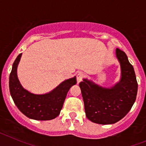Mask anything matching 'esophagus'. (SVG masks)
<instances>
[{
  "label": "esophagus",
  "instance_id": "34e87169",
  "mask_svg": "<svg viewBox=\"0 0 146 146\" xmlns=\"http://www.w3.org/2000/svg\"><path fill=\"white\" fill-rule=\"evenodd\" d=\"M82 77H83V74L81 72H78L77 74V83H80L81 81L82 80Z\"/></svg>",
  "mask_w": 146,
  "mask_h": 146
}]
</instances>
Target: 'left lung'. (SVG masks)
Returning <instances> with one entry per match:
<instances>
[{"label": "left lung", "instance_id": "left-lung-1", "mask_svg": "<svg viewBox=\"0 0 146 146\" xmlns=\"http://www.w3.org/2000/svg\"><path fill=\"white\" fill-rule=\"evenodd\" d=\"M121 77L110 88L83 78L80 83L88 119L99 124H113L129 113L136 99L137 82L135 70L123 51L117 48Z\"/></svg>", "mask_w": 146, "mask_h": 146}]
</instances>
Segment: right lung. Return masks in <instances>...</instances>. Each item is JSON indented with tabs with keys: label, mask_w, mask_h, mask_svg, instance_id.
Returning <instances> with one entry per match:
<instances>
[{
	"label": "right lung",
	"mask_w": 146,
	"mask_h": 146,
	"mask_svg": "<svg viewBox=\"0 0 146 146\" xmlns=\"http://www.w3.org/2000/svg\"><path fill=\"white\" fill-rule=\"evenodd\" d=\"M22 53L12 65L9 76V91L13 101L22 113L31 119L48 121L58 116L67 93L77 83L76 77L63 81L51 91L35 94L23 87L17 77V66Z\"/></svg>",
	"instance_id": "1"
}]
</instances>
